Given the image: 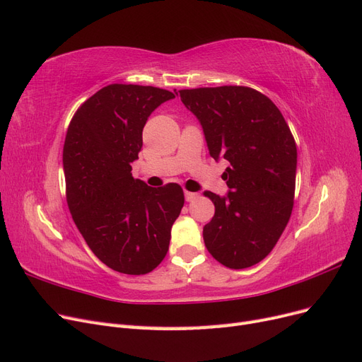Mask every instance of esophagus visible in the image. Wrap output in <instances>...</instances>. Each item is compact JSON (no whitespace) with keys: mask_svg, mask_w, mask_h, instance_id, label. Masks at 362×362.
I'll use <instances>...</instances> for the list:
<instances>
[{"mask_svg":"<svg viewBox=\"0 0 362 362\" xmlns=\"http://www.w3.org/2000/svg\"><path fill=\"white\" fill-rule=\"evenodd\" d=\"M184 196H185V201H187V202H190V201H194L196 198H198V193L185 192V193H184Z\"/></svg>","mask_w":362,"mask_h":362,"instance_id":"obj_1","label":"esophagus"}]
</instances>
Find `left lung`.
<instances>
[{"mask_svg": "<svg viewBox=\"0 0 362 362\" xmlns=\"http://www.w3.org/2000/svg\"><path fill=\"white\" fill-rule=\"evenodd\" d=\"M178 92L199 120L210 156L231 164L223 172L226 196L204 192L216 208L204 226L205 246L229 269L254 266L275 247L291 216L298 168L291 131L279 108L250 87Z\"/></svg>", "mask_w": 362, "mask_h": 362, "instance_id": "obj_1", "label": "left lung"}]
</instances>
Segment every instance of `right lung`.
<instances>
[{"mask_svg":"<svg viewBox=\"0 0 362 362\" xmlns=\"http://www.w3.org/2000/svg\"><path fill=\"white\" fill-rule=\"evenodd\" d=\"M173 98L152 86L103 87L76 110L64 140L74 222L93 254L125 275H145L160 264L184 205L178 184L149 187L131 173L148 117Z\"/></svg>","mask_w":362,"mask_h":362,"instance_id":"add662e5","label":"right lung"}]
</instances>
